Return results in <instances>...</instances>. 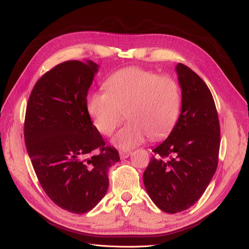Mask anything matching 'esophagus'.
Masks as SVG:
<instances>
[{"instance_id":"1","label":"esophagus","mask_w":249,"mask_h":249,"mask_svg":"<svg viewBox=\"0 0 249 249\" xmlns=\"http://www.w3.org/2000/svg\"><path fill=\"white\" fill-rule=\"evenodd\" d=\"M119 154H120V157H121V159H125V158H127L128 156L131 154V152L130 151H126V150H120L119 151Z\"/></svg>"}]
</instances>
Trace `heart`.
<instances>
[{"label": "heart", "mask_w": 249, "mask_h": 249, "mask_svg": "<svg viewBox=\"0 0 249 249\" xmlns=\"http://www.w3.org/2000/svg\"><path fill=\"white\" fill-rule=\"evenodd\" d=\"M106 92H96L88 99V113L101 134L110 136L127 125L114 139L115 145L131 149L148 139L160 140L177 123L181 108V90L170 75L141 67H126L111 73L104 83Z\"/></svg>", "instance_id": "heart-1"}]
</instances>
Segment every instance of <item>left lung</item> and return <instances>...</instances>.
Instances as JSON below:
<instances>
[{
	"label": "left lung",
	"mask_w": 249,
	"mask_h": 249,
	"mask_svg": "<svg viewBox=\"0 0 249 249\" xmlns=\"http://www.w3.org/2000/svg\"><path fill=\"white\" fill-rule=\"evenodd\" d=\"M182 108L168 138L153 149L142 179L149 196L166 213L187 210L203 196L218 164L220 126L209 88L184 64L176 67Z\"/></svg>",
	"instance_id": "8db88e82"
}]
</instances>
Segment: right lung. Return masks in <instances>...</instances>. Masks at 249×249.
Here are the masks:
<instances>
[{"label":"right lung","mask_w":249,"mask_h":249,"mask_svg":"<svg viewBox=\"0 0 249 249\" xmlns=\"http://www.w3.org/2000/svg\"><path fill=\"white\" fill-rule=\"evenodd\" d=\"M98 65L66 61L40 77L27 104L25 142L40 185L71 213L89 212L106 196L108 170L120 160L88 113Z\"/></svg>","instance_id":"add662e5"}]
</instances>
